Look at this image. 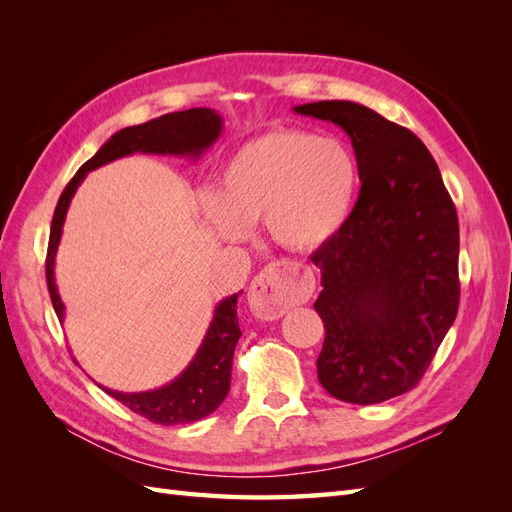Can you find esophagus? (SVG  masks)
I'll list each match as a JSON object with an SVG mask.
<instances>
[{"mask_svg": "<svg viewBox=\"0 0 512 512\" xmlns=\"http://www.w3.org/2000/svg\"><path fill=\"white\" fill-rule=\"evenodd\" d=\"M314 292V273L301 262L280 260L262 269L250 286V307L265 320L282 318L290 307L305 303Z\"/></svg>", "mask_w": 512, "mask_h": 512, "instance_id": "34e87169", "label": "esophagus"}]
</instances>
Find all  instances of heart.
I'll list each match as a JSON object with an SVG mask.
<instances>
[{"label":"heart","instance_id":"obj_1","mask_svg":"<svg viewBox=\"0 0 512 512\" xmlns=\"http://www.w3.org/2000/svg\"><path fill=\"white\" fill-rule=\"evenodd\" d=\"M359 162L335 138L305 130H271L226 160L207 220L220 237L241 241L265 218L269 235L288 250L312 252L333 241L352 218Z\"/></svg>","mask_w":512,"mask_h":512}]
</instances>
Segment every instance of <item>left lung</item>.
I'll list each match as a JSON object with an SVG mask.
<instances>
[{
	"mask_svg": "<svg viewBox=\"0 0 512 512\" xmlns=\"http://www.w3.org/2000/svg\"><path fill=\"white\" fill-rule=\"evenodd\" d=\"M352 141L361 192L318 247L314 309L324 322L318 380L348 404H380L423 378L459 307V222L421 138L348 100L294 106Z\"/></svg>",
	"mask_w": 512,
	"mask_h": 512,
	"instance_id": "1",
	"label": "left lung"
}]
</instances>
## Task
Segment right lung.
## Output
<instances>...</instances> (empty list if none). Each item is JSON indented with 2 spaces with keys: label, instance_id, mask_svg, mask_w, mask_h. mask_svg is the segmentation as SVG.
<instances>
[{
  "label": "right lung",
  "instance_id": "right-lung-1",
  "mask_svg": "<svg viewBox=\"0 0 512 512\" xmlns=\"http://www.w3.org/2000/svg\"><path fill=\"white\" fill-rule=\"evenodd\" d=\"M220 134L222 117L213 108H190V111L168 113L141 123V126L115 132L98 149L94 158L76 170V175L66 185V190L61 192L55 207L49 254H46V284H49V294L59 320H64V303H61L55 286V254L61 241V228H64L66 222L70 200L89 170H96L123 156H132L136 151L158 153V156H188L198 160L218 141ZM237 299L239 292L230 294V297L218 303L203 344L196 350L190 365L173 382L145 393H119L106 389V386H102V389L132 412L158 425L194 423L209 416L230 391L232 354H235V346L241 337Z\"/></svg>",
  "mask_w": 512,
  "mask_h": 512
}]
</instances>
